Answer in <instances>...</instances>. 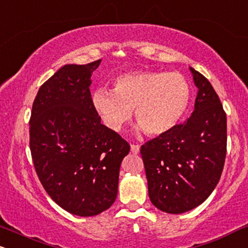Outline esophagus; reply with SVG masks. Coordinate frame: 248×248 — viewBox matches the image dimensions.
<instances>
[{
	"label": "esophagus",
	"mask_w": 248,
	"mask_h": 248,
	"mask_svg": "<svg viewBox=\"0 0 248 248\" xmlns=\"http://www.w3.org/2000/svg\"><path fill=\"white\" fill-rule=\"evenodd\" d=\"M130 150L133 154H139L140 153V145L139 144H130Z\"/></svg>",
	"instance_id": "obj_1"
}]
</instances>
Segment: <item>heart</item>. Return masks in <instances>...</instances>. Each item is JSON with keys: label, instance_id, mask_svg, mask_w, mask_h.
Returning <instances> with one entry per match:
<instances>
[{"label": "heart", "instance_id": "b5f03b06", "mask_svg": "<svg viewBox=\"0 0 248 248\" xmlns=\"http://www.w3.org/2000/svg\"><path fill=\"white\" fill-rule=\"evenodd\" d=\"M114 92L105 88L92 94V104L101 120L118 132L135 109L140 129L162 137L175 129L188 109L192 90L180 73L139 70L115 77Z\"/></svg>", "mask_w": 248, "mask_h": 248}]
</instances>
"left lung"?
Segmentation results:
<instances>
[{
  "mask_svg": "<svg viewBox=\"0 0 248 248\" xmlns=\"http://www.w3.org/2000/svg\"><path fill=\"white\" fill-rule=\"evenodd\" d=\"M199 92L185 124L141 147L149 198L169 214H183L208 199L218 184L226 156V114L205 77L189 68Z\"/></svg>",
  "mask_w": 248,
  "mask_h": 248,
  "instance_id": "left-lung-1",
  "label": "left lung"
}]
</instances>
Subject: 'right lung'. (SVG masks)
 Listing matches in <instances>:
<instances>
[{
  "mask_svg": "<svg viewBox=\"0 0 248 248\" xmlns=\"http://www.w3.org/2000/svg\"><path fill=\"white\" fill-rule=\"evenodd\" d=\"M101 60L65 64L39 89L30 118V150L39 180L55 203L94 216L114 203L130 145L100 124L91 75Z\"/></svg>",
  "mask_w": 248,
  "mask_h": 248,
  "instance_id": "right-lung-1",
  "label": "right lung"
}]
</instances>
